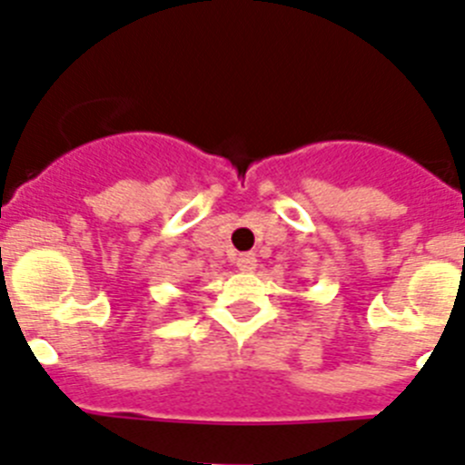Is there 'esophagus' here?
<instances>
[{
  "label": "esophagus",
  "instance_id": "esophagus-1",
  "mask_svg": "<svg viewBox=\"0 0 465 465\" xmlns=\"http://www.w3.org/2000/svg\"><path fill=\"white\" fill-rule=\"evenodd\" d=\"M233 263L238 266V271H252L257 266V259H254L252 252H241L236 254V262Z\"/></svg>",
  "mask_w": 465,
  "mask_h": 465
}]
</instances>
